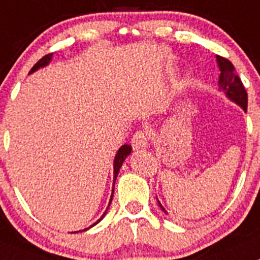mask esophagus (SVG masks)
Masks as SVG:
<instances>
[{
	"instance_id": "esophagus-1",
	"label": "esophagus",
	"mask_w": 260,
	"mask_h": 260,
	"mask_svg": "<svg viewBox=\"0 0 260 260\" xmlns=\"http://www.w3.org/2000/svg\"><path fill=\"white\" fill-rule=\"evenodd\" d=\"M149 142V137H148L147 132L145 130H138L132 138V145L134 149H142L145 148Z\"/></svg>"
}]
</instances>
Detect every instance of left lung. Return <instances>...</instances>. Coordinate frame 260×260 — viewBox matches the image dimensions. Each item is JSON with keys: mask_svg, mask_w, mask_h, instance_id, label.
I'll return each instance as SVG.
<instances>
[{"mask_svg": "<svg viewBox=\"0 0 260 260\" xmlns=\"http://www.w3.org/2000/svg\"><path fill=\"white\" fill-rule=\"evenodd\" d=\"M217 62H218L219 70H221L219 88L226 93L230 100H232L237 105L241 106L246 112V110H248V93H246L245 88H244L241 79L235 73L234 65L231 63V61H229L224 57H221V56H217ZM160 208H162V206H160ZM162 209L165 211V208Z\"/></svg>", "mask_w": 260, "mask_h": 260, "instance_id": "left-lung-1", "label": "left lung"}]
</instances>
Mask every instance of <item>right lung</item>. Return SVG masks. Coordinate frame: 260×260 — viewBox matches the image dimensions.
I'll return each mask as SVG.
<instances>
[{
	"label": "right lung",
	"mask_w": 260,
	"mask_h": 260,
	"mask_svg": "<svg viewBox=\"0 0 260 260\" xmlns=\"http://www.w3.org/2000/svg\"><path fill=\"white\" fill-rule=\"evenodd\" d=\"M51 58H52V53H48V54H46V56H43V57H42L41 60H39L38 62H37L36 65H34L33 68H31L30 73H34V71L38 70L39 68H43V66H46L47 63H48L49 61H51ZM130 153H132V147H130V145H127V144L122 145V147H121L120 149H118L117 154H116V157H115V163H113V169H115V171H113V174H115V179H113V186H115L116 177H117V174H118V171H120L121 166H122L123 160H125V158L127 157V155L130 154ZM112 197H113V190H112V195H111L110 204H111V202H112ZM110 204H108V207H110ZM108 207H107V209H108ZM107 209H106V212H105V213H103V216L101 217V219H102L103 217H105V214L107 213ZM101 219H98V221L95 222L94 224H97L98 222L101 221ZM94 224H91V226H94ZM85 230H88V229H85ZM85 230H84V231H85Z\"/></svg>",
	"instance_id": "right-lung-1"
}]
</instances>
